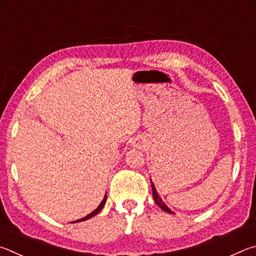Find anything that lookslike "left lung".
Segmentation results:
<instances>
[{
    "label": "left lung",
    "instance_id": "8db88e82",
    "mask_svg": "<svg viewBox=\"0 0 256 256\" xmlns=\"http://www.w3.org/2000/svg\"><path fill=\"white\" fill-rule=\"evenodd\" d=\"M150 183H152V190H153V198H154V201L156 202V204H158L160 209L164 210V212H168V214H174V212H172V210L170 209L166 204H165V202L162 200V198H160V196H158V191H156V188H155V186H154L153 181L150 180Z\"/></svg>",
    "mask_w": 256,
    "mask_h": 256
}]
</instances>
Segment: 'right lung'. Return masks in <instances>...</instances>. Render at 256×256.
Segmentation results:
<instances>
[{
	"label": "right lung",
	"mask_w": 256,
	"mask_h": 256,
	"mask_svg": "<svg viewBox=\"0 0 256 256\" xmlns=\"http://www.w3.org/2000/svg\"><path fill=\"white\" fill-rule=\"evenodd\" d=\"M106 194H104V198H103V200L101 201V204L98 206V208L94 210V212H92L91 214H88V216H85L84 218H82V219H78V220H75V222H84V220H88V219H90V218H92V217H94L96 216V214H98V212H101V210L103 209V207H104V204H106Z\"/></svg>",
	"instance_id": "obj_1"
}]
</instances>
